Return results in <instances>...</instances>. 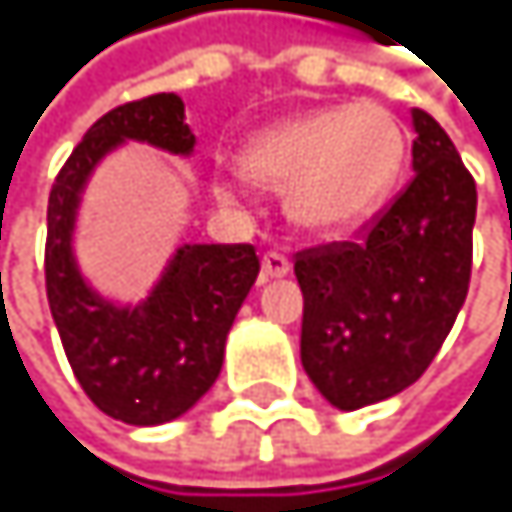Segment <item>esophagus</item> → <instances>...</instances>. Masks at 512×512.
I'll list each match as a JSON object with an SVG mask.
<instances>
[{
  "instance_id": "esophagus-1",
  "label": "esophagus",
  "mask_w": 512,
  "mask_h": 512,
  "mask_svg": "<svg viewBox=\"0 0 512 512\" xmlns=\"http://www.w3.org/2000/svg\"><path fill=\"white\" fill-rule=\"evenodd\" d=\"M291 270V264H288V258L282 251H267L264 254V261H261V279L267 282V279H276V276H285Z\"/></svg>"
}]
</instances>
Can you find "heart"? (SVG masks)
<instances>
[{
	"instance_id": "obj_1",
	"label": "heart",
	"mask_w": 512,
	"mask_h": 512,
	"mask_svg": "<svg viewBox=\"0 0 512 512\" xmlns=\"http://www.w3.org/2000/svg\"><path fill=\"white\" fill-rule=\"evenodd\" d=\"M242 178L285 190L288 218L307 233H341L375 211L399 181L405 131L381 104H338L285 119L239 150ZM233 199V187H218Z\"/></svg>"
}]
</instances>
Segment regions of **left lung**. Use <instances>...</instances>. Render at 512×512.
Masks as SVG:
<instances>
[{
    "mask_svg": "<svg viewBox=\"0 0 512 512\" xmlns=\"http://www.w3.org/2000/svg\"><path fill=\"white\" fill-rule=\"evenodd\" d=\"M415 119V178L353 242L294 254L304 291L301 362L334 408L415 384L455 325L473 270L476 181L445 128Z\"/></svg>",
    "mask_w": 512,
    "mask_h": 512,
    "instance_id": "8db88e82",
    "label": "left lung"
}]
</instances>
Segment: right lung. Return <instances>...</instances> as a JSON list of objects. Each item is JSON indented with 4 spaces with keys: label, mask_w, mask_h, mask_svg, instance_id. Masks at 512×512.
<instances>
[{
    "label": "right lung",
    "mask_w": 512,
    "mask_h": 512,
    "mask_svg": "<svg viewBox=\"0 0 512 512\" xmlns=\"http://www.w3.org/2000/svg\"><path fill=\"white\" fill-rule=\"evenodd\" d=\"M122 141L190 156L196 137L178 94H150L97 119L57 171L48 196L45 291L64 353L104 415L153 427L181 418L218 381L230 325L258 279L254 245H184L150 298L116 307L94 294L73 261L79 193Z\"/></svg>",
    "instance_id": "obj_1"
}]
</instances>
